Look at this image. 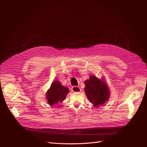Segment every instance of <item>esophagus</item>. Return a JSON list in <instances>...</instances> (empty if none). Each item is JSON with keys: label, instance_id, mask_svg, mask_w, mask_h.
Here are the masks:
<instances>
[{"label": "esophagus", "instance_id": "obj_1", "mask_svg": "<svg viewBox=\"0 0 147 147\" xmlns=\"http://www.w3.org/2000/svg\"><path fill=\"white\" fill-rule=\"evenodd\" d=\"M71 90L73 92H78L81 91V88L79 87H77V86L72 87Z\"/></svg>", "mask_w": 147, "mask_h": 147}]
</instances>
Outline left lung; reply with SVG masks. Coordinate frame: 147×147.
Segmentation results:
<instances>
[{"instance_id":"8db88e82","label":"left lung","mask_w":147,"mask_h":147,"mask_svg":"<svg viewBox=\"0 0 147 147\" xmlns=\"http://www.w3.org/2000/svg\"><path fill=\"white\" fill-rule=\"evenodd\" d=\"M85 85L86 95L94 107H98L108 100L109 90L103 81L95 76H91L90 80L85 81Z\"/></svg>"}]
</instances>
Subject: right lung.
<instances>
[{"mask_svg":"<svg viewBox=\"0 0 147 147\" xmlns=\"http://www.w3.org/2000/svg\"><path fill=\"white\" fill-rule=\"evenodd\" d=\"M69 92L67 87H63L59 81H54L47 93V99L50 105L63 100Z\"/></svg>","mask_w":147,"mask_h":147,"instance_id":"add662e5","label":"right lung"}]
</instances>
